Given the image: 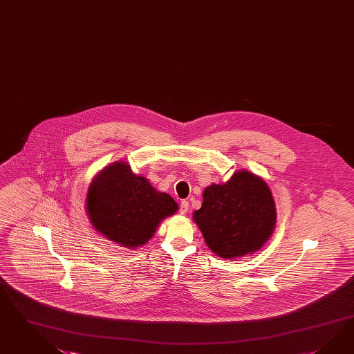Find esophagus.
Here are the masks:
<instances>
[{"label": "esophagus", "mask_w": 354, "mask_h": 354, "mask_svg": "<svg viewBox=\"0 0 354 354\" xmlns=\"http://www.w3.org/2000/svg\"><path fill=\"white\" fill-rule=\"evenodd\" d=\"M188 209H189V203H188V201L183 200V201L180 202V205H179V212L183 214V215H185V214L188 212Z\"/></svg>", "instance_id": "obj_1"}]
</instances>
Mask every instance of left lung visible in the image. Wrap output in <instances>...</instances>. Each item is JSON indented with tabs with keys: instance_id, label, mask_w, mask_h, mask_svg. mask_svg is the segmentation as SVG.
I'll use <instances>...</instances> for the list:
<instances>
[{
	"instance_id": "1",
	"label": "left lung",
	"mask_w": 354,
	"mask_h": 354,
	"mask_svg": "<svg viewBox=\"0 0 354 354\" xmlns=\"http://www.w3.org/2000/svg\"><path fill=\"white\" fill-rule=\"evenodd\" d=\"M193 219L207 246L221 258H239L260 249L276 223L267 183L249 171L236 172L225 184H212Z\"/></svg>"
}]
</instances>
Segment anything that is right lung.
Masks as SVG:
<instances>
[{
    "label": "right lung",
    "instance_id": "right-lung-1",
    "mask_svg": "<svg viewBox=\"0 0 354 354\" xmlns=\"http://www.w3.org/2000/svg\"><path fill=\"white\" fill-rule=\"evenodd\" d=\"M87 212L97 232L127 248L147 243L160 221L178 210V203L157 192L127 163L99 172L87 193Z\"/></svg>",
    "mask_w": 354,
    "mask_h": 354
}]
</instances>
